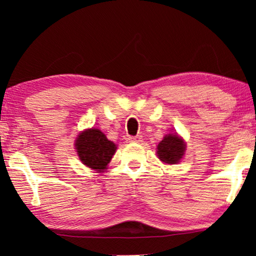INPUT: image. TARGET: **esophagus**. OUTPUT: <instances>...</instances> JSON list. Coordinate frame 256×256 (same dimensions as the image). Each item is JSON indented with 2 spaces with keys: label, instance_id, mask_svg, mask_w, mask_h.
<instances>
[{
  "label": "esophagus",
  "instance_id": "obj_1",
  "mask_svg": "<svg viewBox=\"0 0 256 256\" xmlns=\"http://www.w3.org/2000/svg\"><path fill=\"white\" fill-rule=\"evenodd\" d=\"M128 141L129 142H132V143H140V142H142V138L141 136H130V138H128Z\"/></svg>",
  "mask_w": 256,
  "mask_h": 256
}]
</instances>
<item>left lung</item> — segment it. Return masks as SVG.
Masks as SVG:
<instances>
[{"mask_svg": "<svg viewBox=\"0 0 256 256\" xmlns=\"http://www.w3.org/2000/svg\"><path fill=\"white\" fill-rule=\"evenodd\" d=\"M185 144L183 140L177 135H166L157 146V156L164 163L174 164L180 162L184 155Z\"/></svg>", "mask_w": 256, "mask_h": 256, "instance_id": "8db88e82", "label": "left lung"}]
</instances>
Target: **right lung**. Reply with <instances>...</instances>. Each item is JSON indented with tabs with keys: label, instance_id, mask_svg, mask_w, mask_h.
Wrapping results in <instances>:
<instances>
[{
	"label": "right lung",
	"instance_id": "right-lung-1",
	"mask_svg": "<svg viewBox=\"0 0 256 256\" xmlns=\"http://www.w3.org/2000/svg\"><path fill=\"white\" fill-rule=\"evenodd\" d=\"M76 146L80 160L99 172L106 169L116 150V146L96 128L82 132L76 138Z\"/></svg>",
	"mask_w": 256,
	"mask_h": 256
}]
</instances>
